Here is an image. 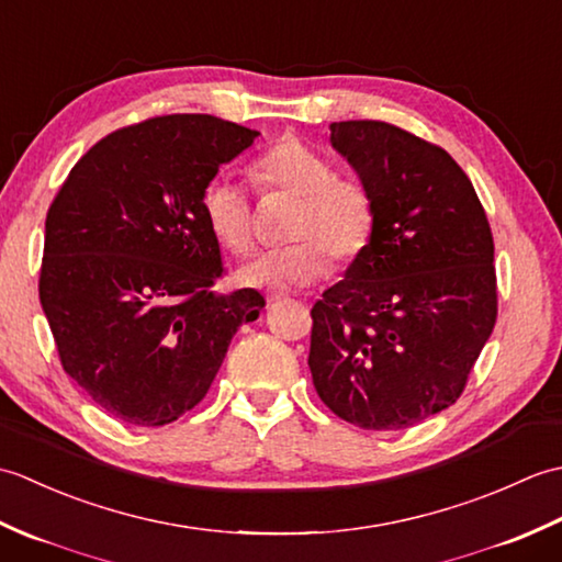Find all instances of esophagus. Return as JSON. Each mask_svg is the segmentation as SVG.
<instances>
[{"label":"esophagus","instance_id":"1","mask_svg":"<svg viewBox=\"0 0 562 562\" xmlns=\"http://www.w3.org/2000/svg\"><path fill=\"white\" fill-rule=\"evenodd\" d=\"M266 296H268V302H270V304H274V302H280V300H288L290 292H288V290H282V288H278V290H270Z\"/></svg>","mask_w":562,"mask_h":562}]
</instances>
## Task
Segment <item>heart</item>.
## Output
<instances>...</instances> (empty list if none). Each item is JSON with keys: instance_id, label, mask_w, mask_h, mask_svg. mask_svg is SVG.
I'll list each match as a JSON object with an SVG mask.
<instances>
[{"instance_id": "obj_1", "label": "heart", "mask_w": 562, "mask_h": 562, "mask_svg": "<svg viewBox=\"0 0 562 562\" xmlns=\"http://www.w3.org/2000/svg\"><path fill=\"white\" fill-rule=\"evenodd\" d=\"M260 190L296 198L288 236L296 241L260 250L236 272L246 288H306L330 272V258L350 266L374 234V200L369 190L340 178L336 164L296 137H284L254 164ZM200 214L222 248L246 254L254 241L248 190L229 173H214L200 190ZM331 256L328 257L327 254Z\"/></svg>"}]
</instances>
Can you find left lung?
<instances>
[{
	"label": "left lung",
	"instance_id": "1",
	"mask_svg": "<svg viewBox=\"0 0 562 562\" xmlns=\"http://www.w3.org/2000/svg\"><path fill=\"white\" fill-rule=\"evenodd\" d=\"M374 200V234L312 308L316 393L362 429H403L457 403L497 318L495 246L449 154L381 121L330 125Z\"/></svg>",
	"mask_w": 562,
	"mask_h": 562
}]
</instances>
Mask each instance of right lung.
I'll use <instances>...</instances> for the list:
<instances>
[{
    "label": "right lung",
    "instance_id": "add662e5",
    "mask_svg": "<svg viewBox=\"0 0 562 562\" xmlns=\"http://www.w3.org/2000/svg\"><path fill=\"white\" fill-rule=\"evenodd\" d=\"M260 133L214 115L115 130L69 171L45 220L41 304L65 372L135 427L205 398L258 290L214 292L220 244L200 214L207 178Z\"/></svg>",
    "mask_w": 562,
    "mask_h": 562
}]
</instances>
